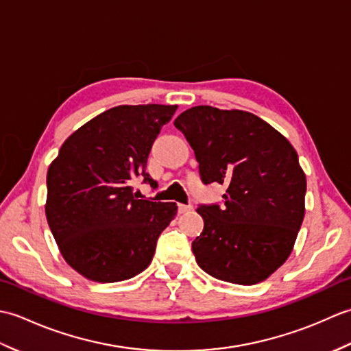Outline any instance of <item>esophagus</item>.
<instances>
[{"mask_svg":"<svg viewBox=\"0 0 351 351\" xmlns=\"http://www.w3.org/2000/svg\"><path fill=\"white\" fill-rule=\"evenodd\" d=\"M193 208V205H185V204H178V210H180V213H187L190 211Z\"/></svg>","mask_w":351,"mask_h":351,"instance_id":"obj_1","label":"esophagus"}]
</instances>
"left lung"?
Instances as JSON below:
<instances>
[{
	"mask_svg": "<svg viewBox=\"0 0 351 351\" xmlns=\"http://www.w3.org/2000/svg\"><path fill=\"white\" fill-rule=\"evenodd\" d=\"M204 184L226 185L223 204L199 205L204 230L191 249L215 279L253 285L285 263L304 217L306 176L273 126L240 110L199 106L176 117Z\"/></svg>",
	"mask_w": 351,
	"mask_h": 351,
	"instance_id": "left-lung-1",
	"label": "left lung"
}]
</instances>
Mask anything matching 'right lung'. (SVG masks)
Wrapping results in <instances>:
<instances>
[{"label":"right lung","instance_id":"1","mask_svg":"<svg viewBox=\"0 0 351 351\" xmlns=\"http://www.w3.org/2000/svg\"><path fill=\"white\" fill-rule=\"evenodd\" d=\"M178 106H119L81 126L47 175V220L63 258L88 280L131 279L147 268L175 202L138 199L132 178L146 171L155 138Z\"/></svg>","mask_w":351,"mask_h":351}]
</instances>
